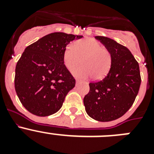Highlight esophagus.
<instances>
[{
    "label": "esophagus",
    "instance_id": "34e87169",
    "mask_svg": "<svg viewBox=\"0 0 154 154\" xmlns=\"http://www.w3.org/2000/svg\"><path fill=\"white\" fill-rule=\"evenodd\" d=\"M79 80H76V84H79Z\"/></svg>",
    "mask_w": 154,
    "mask_h": 154
}]
</instances>
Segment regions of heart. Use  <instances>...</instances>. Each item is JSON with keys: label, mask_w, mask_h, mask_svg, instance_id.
<instances>
[{"label": "heart", "mask_w": 154, "mask_h": 154, "mask_svg": "<svg viewBox=\"0 0 154 154\" xmlns=\"http://www.w3.org/2000/svg\"><path fill=\"white\" fill-rule=\"evenodd\" d=\"M85 67L73 71L75 76L87 79L93 76L95 80H101L106 75L112 63L109 51L103 48L98 41L85 38L75 42L73 45H68L63 53L65 67L72 71L81 64L82 59Z\"/></svg>", "instance_id": "b5f03b06"}]
</instances>
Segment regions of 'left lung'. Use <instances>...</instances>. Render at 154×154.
<instances>
[{
    "instance_id": "left-lung-1",
    "label": "left lung",
    "mask_w": 154,
    "mask_h": 154,
    "mask_svg": "<svg viewBox=\"0 0 154 154\" xmlns=\"http://www.w3.org/2000/svg\"><path fill=\"white\" fill-rule=\"evenodd\" d=\"M109 51L111 67L103 80L89 83L83 103L87 114L100 122L119 119L132 106L141 83L139 64L127 48L104 36H96Z\"/></svg>"
}]
</instances>
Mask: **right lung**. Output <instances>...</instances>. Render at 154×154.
<instances>
[{
	"label": "right lung",
	"mask_w": 154,
	"mask_h": 154,
	"mask_svg": "<svg viewBox=\"0 0 154 154\" xmlns=\"http://www.w3.org/2000/svg\"><path fill=\"white\" fill-rule=\"evenodd\" d=\"M82 37L55 32L24 49L16 65L14 87L21 103L31 113L48 116L62 106L75 85L64 65V51L69 42Z\"/></svg>",
	"instance_id": "obj_1"
}]
</instances>
